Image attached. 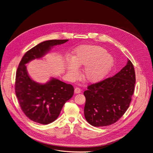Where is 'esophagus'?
I'll return each instance as SVG.
<instances>
[{"mask_svg": "<svg viewBox=\"0 0 153 153\" xmlns=\"http://www.w3.org/2000/svg\"><path fill=\"white\" fill-rule=\"evenodd\" d=\"M80 92H81V89L80 88H79V87H76L74 89V93L76 94H79Z\"/></svg>", "mask_w": 153, "mask_h": 153, "instance_id": "obj_1", "label": "esophagus"}]
</instances>
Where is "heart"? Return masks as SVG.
Here are the masks:
<instances>
[{"label":"heart","mask_w":153,"mask_h":153,"mask_svg":"<svg viewBox=\"0 0 153 153\" xmlns=\"http://www.w3.org/2000/svg\"><path fill=\"white\" fill-rule=\"evenodd\" d=\"M113 60L106 50L100 47L86 45L77 48L74 52L71 62L67 64V69L73 77L77 68L85 66L83 76L85 79L94 82L103 77L110 70Z\"/></svg>","instance_id":"b5f03b06"}]
</instances>
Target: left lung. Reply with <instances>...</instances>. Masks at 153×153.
Instances as JSON below:
<instances>
[{"instance_id": "obj_1", "label": "left lung", "mask_w": 153, "mask_h": 153, "mask_svg": "<svg viewBox=\"0 0 153 153\" xmlns=\"http://www.w3.org/2000/svg\"><path fill=\"white\" fill-rule=\"evenodd\" d=\"M135 83L134 66L128 60L126 66L113 77L90 85L83 93L86 121L98 127L116 123L129 106Z\"/></svg>"}]
</instances>
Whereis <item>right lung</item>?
Masks as SVG:
<instances>
[{
    "label": "right lung",
    "mask_w": 153,
    "mask_h": 153,
    "mask_svg": "<svg viewBox=\"0 0 153 153\" xmlns=\"http://www.w3.org/2000/svg\"><path fill=\"white\" fill-rule=\"evenodd\" d=\"M68 40H50L39 43L28 51L18 66L15 82V92L21 110L30 120L43 125L54 122L59 116L65 102L74 94V87L52 78L40 84L28 74L25 64L44 56L52 47L61 45Z\"/></svg>",
    "instance_id": "1"
}]
</instances>
